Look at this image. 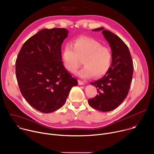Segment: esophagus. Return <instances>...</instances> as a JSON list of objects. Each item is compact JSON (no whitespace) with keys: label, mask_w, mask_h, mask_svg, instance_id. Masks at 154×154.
Masks as SVG:
<instances>
[{"label":"esophagus","mask_w":154,"mask_h":154,"mask_svg":"<svg viewBox=\"0 0 154 154\" xmlns=\"http://www.w3.org/2000/svg\"><path fill=\"white\" fill-rule=\"evenodd\" d=\"M78 82H79V85H83L85 84V82L83 81L80 80H79Z\"/></svg>","instance_id":"34e87169"}]
</instances>
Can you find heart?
Wrapping results in <instances>:
<instances>
[{
	"label": "heart",
	"mask_w": 154,
	"mask_h": 154,
	"mask_svg": "<svg viewBox=\"0 0 154 154\" xmlns=\"http://www.w3.org/2000/svg\"><path fill=\"white\" fill-rule=\"evenodd\" d=\"M64 68L74 73L81 65L85 66L77 73L82 78H99L107 73L111 67L113 55L111 50L101 43L90 38L82 37L67 44L62 51Z\"/></svg>",
	"instance_id": "1"
}]
</instances>
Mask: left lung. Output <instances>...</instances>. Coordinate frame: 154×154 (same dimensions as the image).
Segmentation results:
<instances>
[{
	"mask_svg": "<svg viewBox=\"0 0 154 154\" xmlns=\"http://www.w3.org/2000/svg\"><path fill=\"white\" fill-rule=\"evenodd\" d=\"M112 49L111 67L100 79L91 82L97 88L98 94L88 100L89 105L100 112H109L117 108L127 97L133 77V61L127 46L116 35L100 27Z\"/></svg>",
	"mask_w": 154,
	"mask_h": 154,
	"instance_id": "left-lung-1",
	"label": "left lung"
}]
</instances>
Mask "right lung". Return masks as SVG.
<instances>
[{"label":"right lung","mask_w":154,"mask_h":154,"mask_svg":"<svg viewBox=\"0 0 154 154\" xmlns=\"http://www.w3.org/2000/svg\"><path fill=\"white\" fill-rule=\"evenodd\" d=\"M68 33L64 28L42 29L24 42L17 57L20 93L39 112L49 113L61 108L78 85L61 61V47Z\"/></svg>","instance_id":"1"}]
</instances>
